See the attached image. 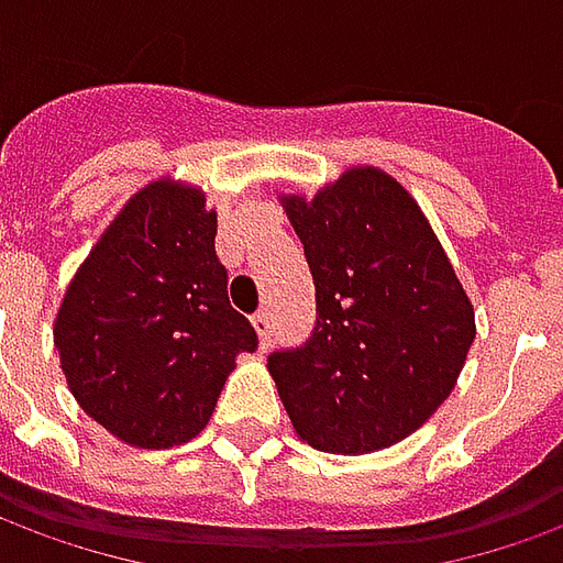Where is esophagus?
I'll return each mask as SVG.
<instances>
[{"label": "esophagus", "instance_id": "34e87169", "mask_svg": "<svg viewBox=\"0 0 563 563\" xmlns=\"http://www.w3.org/2000/svg\"><path fill=\"white\" fill-rule=\"evenodd\" d=\"M254 328L260 333V346L269 349V343H273V312L269 309H257L254 312Z\"/></svg>", "mask_w": 563, "mask_h": 563}]
</instances>
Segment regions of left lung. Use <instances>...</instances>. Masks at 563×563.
<instances>
[{"label":"left lung","instance_id":"8db88e82","mask_svg":"<svg viewBox=\"0 0 563 563\" xmlns=\"http://www.w3.org/2000/svg\"><path fill=\"white\" fill-rule=\"evenodd\" d=\"M285 208L316 282L312 333L266 358L285 410L316 451L389 448L463 371L475 340L466 290L417 201L383 170H346Z\"/></svg>","mask_w":563,"mask_h":563}]
</instances>
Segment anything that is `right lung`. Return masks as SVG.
<instances>
[{
  "mask_svg": "<svg viewBox=\"0 0 563 563\" xmlns=\"http://www.w3.org/2000/svg\"><path fill=\"white\" fill-rule=\"evenodd\" d=\"M217 214L199 189L150 184L81 263L54 321L76 401L137 448L196 438L254 324L230 306L214 247Z\"/></svg>",
  "mask_w": 563,
  "mask_h": 563,
  "instance_id": "obj_1",
  "label": "right lung"
}]
</instances>
